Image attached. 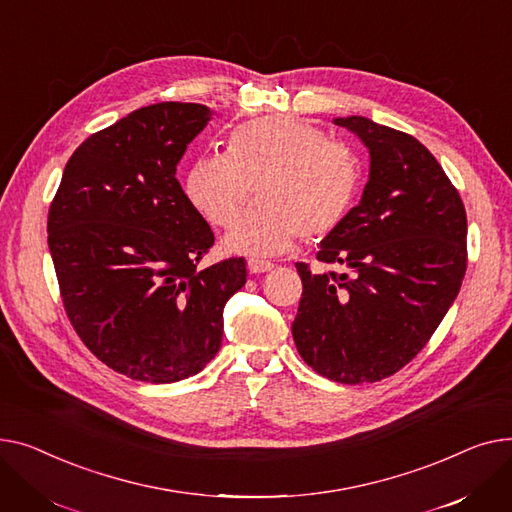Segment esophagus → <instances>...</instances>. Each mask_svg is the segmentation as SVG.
Listing matches in <instances>:
<instances>
[{"label":"esophagus","instance_id":"34e87169","mask_svg":"<svg viewBox=\"0 0 512 512\" xmlns=\"http://www.w3.org/2000/svg\"><path fill=\"white\" fill-rule=\"evenodd\" d=\"M248 268L252 275H260V273H268V270H273L275 264L268 262V260H258V258H250L248 260Z\"/></svg>","mask_w":512,"mask_h":512}]
</instances>
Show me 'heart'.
Instances as JSON below:
<instances>
[{
    "mask_svg": "<svg viewBox=\"0 0 512 512\" xmlns=\"http://www.w3.org/2000/svg\"><path fill=\"white\" fill-rule=\"evenodd\" d=\"M359 167L351 150L297 117H260L235 128L225 155L198 159L184 182L198 213L229 227L257 188L259 202L225 235L237 254L275 256L297 237L320 239L347 215Z\"/></svg>",
    "mask_w": 512,
    "mask_h": 512,
    "instance_id": "b5f03b06",
    "label": "heart"
}]
</instances>
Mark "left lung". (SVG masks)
I'll list each match as a JSON object with an SVG mask.
<instances>
[{
	"label": "left lung",
	"mask_w": 512,
	"mask_h": 512,
	"mask_svg": "<svg viewBox=\"0 0 512 512\" xmlns=\"http://www.w3.org/2000/svg\"><path fill=\"white\" fill-rule=\"evenodd\" d=\"M370 155L368 182L322 242L318 260L351 273H310L291 324L299 355L343 384L378 382L424 349L453 306L467 268L459 192L417 138L368 117H335Z\"/></svg>",
	"instance_id": "8db88e82"
}]
</instances>
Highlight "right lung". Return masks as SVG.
<instances>
[{"label": "right lung", "instance_id": "add662e5", "mask_svg": "<svg viewBox=\"0 0 512 512\" xmlns=\"http://www.w3.org/2000/svg\"><path fill=\"white\" fill-rule=\"evenodd\" d=\"M210 117L206 105L157 103L117 119L74 150L49 208L66 314L132 380L198 374L221 347L227 299L246 285L244 258L196 268L215 235L175 177Z\"/></svg>", "mask_w": 512, "mask_h": 512}]
</instances>
